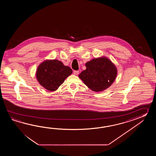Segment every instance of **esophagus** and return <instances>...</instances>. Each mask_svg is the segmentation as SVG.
<instances>
[{
  "label": "esophagus",
  "mask_w": 156,
  "mask_h": 156,
  "mask_svg": "<svg viewBox=\"0 0 156 156\" xmlns=\"http://www.w3.org/2000/svg\"><path fill=\"white\" fill-rule=\"evenodd\" d=\"M79 73V71H73V74H74L75 75H78Z\"/></svg>",
  "instance_id": "esophagus-1"
}]
</instances>
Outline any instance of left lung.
<instances>
[{"mask_svg":"<svg viewBox=\"0 0 156 156\" xmlns=\"http://www.w3.org/2000/svg\"><path fill=\"white\" fill-rule=\"evenodd\" d=\"M85 66L86 70L80 73L79 77L93 91L100 92L106 90L116 79V66L106 57L93 58L85 63Z\"/></svg>","mask_w":156,"mask_h":156,"instance_id":"8db88e82","label":"left lung"}]
</instances>
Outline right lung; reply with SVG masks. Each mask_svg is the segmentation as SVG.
Returning a JSON list of instances; mask_svg holds the SVG:
<instances>
[{
  "label": "right lung",
  "mask_w": 156,
  "mask_h": 156,
  "mask_svg": "<svg viewBox=\"0 0 156 156\" xmlns=\"http://www.w3.org/2000/svg\"><path fill=\"white\" fill-rule=\"evenodd\" d=\"M73 73L70 67L65 66L60 61L44 60L37 69V80L45 89L54 91Z\"/></svg>",
  "instance_id": "obj_1"
}]
</instances>
